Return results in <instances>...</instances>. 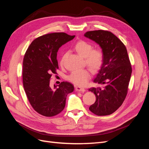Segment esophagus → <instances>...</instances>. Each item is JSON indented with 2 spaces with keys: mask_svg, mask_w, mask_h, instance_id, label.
Masks as SVG:
<instances>
[{
  "mask_svg": "<svg viewBox=\"0 0 149 149\" xmlns=\"http://www.w3.org/2000/svg\"><path fill=\"white\" fill-rule=\"evenodd\" d=\"M75 89L76 91L81 92V93H84L85 91V89L79 86H75Z\"/></svg>",
  "mask_w": 149,
  "mask_h": 149,
  "instance_id": "esophagus-1",
  "label": "esophagus"
}]
</instances>
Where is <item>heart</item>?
<instances>
[{"label":"heart","instance_id":"b5f03b06","mask_svg":"<svg viewBox=\"0 0 149 149\" xmlns=\"http://www.w3.org/2000/svg\"><path fill=\"white\" fill-rule=\"evenodd\" d=\"M74 49L79 55L84 58L85 64L93 71H97L102 67L104 63V53L100 48H93V46L84 40H79L76 42ZM67 56V53L63 54L60 60L61 66L65 65V61ZM91 76L86 70H75L68 76L70 81L76 85L83 86L86 84Z\"/></svg>","mask_w":149,"mask_h":149}]
</instances>
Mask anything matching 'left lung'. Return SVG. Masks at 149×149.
<instances>
[{
  "label": "left lung",
  "mask_w": 149,
  "mask_h": 149,
  "mask_svg": "<svg viewBox=\"0 0 149 149\" xmlns=\"http://www.w3.org/2000/svg\"><path fill=\"white\" fill-rule=\"evenodd\" d=\"M84 36L100 45L104 53L103 65L94 79L104 87L89 89L96 98L89 109L97 116L110 115L123 104L128 92L132 66L127 49L109 31H89Z\"/></svg>",
  "instance_id": "left-lung-1"
}]
</instances>
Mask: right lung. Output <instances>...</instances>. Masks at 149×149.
<instances>
[{
	"label": "right lung",
	"instance_id": "add662e5",
	"mask_svg": "<svg viewBox=\"0 0 149 149\" xmlns=\"http://www.w3.org/2000/svg\"><path fill=\"white\" fill-rule=\"evenodd\" d=\"M74 37L64 32L43 35L35 39L25 53L22 71L24 90L31 107L43 116L60 113L67 95L74 91V86L66 81L52 89L49 81L52 74H57L58 49Z\"/></svg>",
	"mask_w": 149,
	"mask_h": 149
}]
</instances>
